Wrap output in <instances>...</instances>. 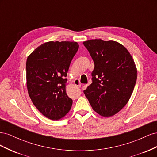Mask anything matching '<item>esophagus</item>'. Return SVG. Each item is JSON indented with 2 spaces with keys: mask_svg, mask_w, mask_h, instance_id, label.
Here are the masks:
<instances>
[{
  "mask_svg": "<svg viewBox=\"0 0 157 157\" xmlns=\"http://www.w3.org/2000/svg\"><path fill=\"white\" fill-rule=\"evenodd\" d=\"M73 83H74L75 85H76V86H78V87L81 86V84H80V80H79L78 79H77V78L75 79Z\"/></svg>",
  "mask_w": 157,
  "mask_h": 157,
  "instance_id": "esophagus-1",
  "label": "esophagus"
}]
</instances>
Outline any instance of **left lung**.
I'll return each mask as SVG.
<instances>
[{
    "label": "left lung",
    "instance_id": "left-lung-1",
    "mask_svg": "<svg viewBox=\"0 0 157 157\" xmlns=\"http://www.w3.org/2000/svg\"><path fill=\"white\" fill-rule=\"evenodd\" d=\"M78 47L77 42H47L27 59L28 94L38 110L50 119H61L72 106L73 100L65 91V77Z\"/></svg>",
    "mask_w": 157,
    "mask_h": 157
}]
</instances>
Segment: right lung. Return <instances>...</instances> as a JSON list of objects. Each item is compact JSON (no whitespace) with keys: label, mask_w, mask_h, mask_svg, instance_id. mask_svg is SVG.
Listing matches in <instances>:
<instances>
[{"label":"right lung","mask_w":157,"mask_h":157,"mask_svg":"<svg viewBox=\"0 0 157 157\" xmlns=\"http://www.w3.org/2000/svg\"><path fill=\"white\" fill-rule=\"evenodd\" d=\"M83 44L94 62L92 83L84 90L93 110L110 117L129 101L137 79V68L130 52L118 42L92 39Z\"/></svg>","instance_id":"right-lung-1"}]
</instances>
